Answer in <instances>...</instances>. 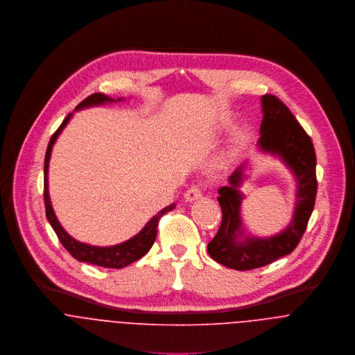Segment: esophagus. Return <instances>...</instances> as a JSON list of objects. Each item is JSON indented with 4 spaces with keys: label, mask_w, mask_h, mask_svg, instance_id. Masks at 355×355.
<instances>
[{
    "label": "esophagus",
    "mask_w": 355,
    "mask_h": 355,
    "mask_svg": "<svg viewBox=\"0 0 355 355\" xmlns=\"http://www.w3.org/2000/svg\"><path fill=\"white\" fill-rule=\"evenodd\" d=\"M200 198H202V191H201V189L198 187V186H191L187 191H186V194H184V200L186 201H196V200H200Z\"/></svg>",
    "instance_id": "34e87169"
}]
</instances>
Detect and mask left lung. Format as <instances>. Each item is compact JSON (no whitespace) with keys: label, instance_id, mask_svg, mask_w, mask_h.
Segmentation results:
<instances>
[{"label":"left lung","instance_id":"left-lung-1","mask_svg":"<svg viewBox=\"0 0 355 355\" xmlns=\"http://www.w3.org/2000/svg\"><path fill=\"white\" fill-rule=\"evenodd\" d=\"M261 102L263 117L258 148L277 155L293 171L297 179V202L291 223L282 232L268 238L245 236L241 218L243 196L239 187L248 164L243 162L234 171L228 178L230 184L218 189L217 201L223 220L216 236L207 245V253L218 263L236 270L261 268L293 253L306 231L317 194L315 152L310 137L276 96L265 94Z\"/></svg>","mask_w":355,"mask_h":355}]
</instances>
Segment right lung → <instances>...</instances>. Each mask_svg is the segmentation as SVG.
<instances>
[{"label": "right lung", "instance_id": "obj_1", "mask_svg": "<svg viewBox=\"0 0 355 355\" xmlns=\"http://www.w3.org/2000/svg\"><path fill=\"white\" fill-rule=\"evenodd\" d=\"M124 98H117L113 100L105 94L101 93H96L89 96L86 100L80 102L76 106V110L83 109V107H89V106H96V105H103L107 102H120ZM71 113L64 119V121L61 123V125L57 128V131L51 135L49 145H48V150L45 155V173H44V198H45V207H46V217L51 223V228L54 230L58 241L61 242V245L68 250V253L71 254L75 259L80 261V262H87V263H94L98 266L103 268H114V269H120L124 268L135 261H138L139 258H142L145 254L148 253L152 249L153 243L155 241L157 236V227H158V221L159 218L166 214L168 211H171L172 209H175V203L164 207L162 210H159L152 220L139 231V234H137L135 236H132L131 239H128L127 242H123L120 245L116 246H110V248H97V246H90L87 243H82L78 242L76 239H73L71 235L67 234V231L61 227V224L58 223L54 210L51 207V198H49V182H48V171H49V159H51V149L53 145L57 139V137L61 134L62 128L67 125V123L71 119Z\"/></svg>", "mask_w": 355, "mask_h": 355}]
</instances>
